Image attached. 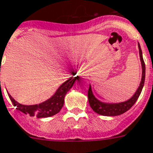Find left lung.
<instances>
[{
    "label": "left lung",
    "instance_id": "8db88e82",
    "mask_svg": "<svg viewBox=\"0 0 153 153\" xmlns=\"http://www.w3.org/2000/svg\"><path fill=\"white\" fill-rule=\"evenodd\" d=\"M139 51H140V57L141 64H142V79H141L140 85L138 88L137 91L133 95L132 97H131L129 100H127L124 102L117 103V104H108L100 102L94 97V94L92 93L91 87L89 85V91H88V97H89V105L93 109L94 112H96L98 114L104 116H116L125 113L126 111L130 110L131 106L137 101L138 97H140L141 91L143 89L144 81H145V64L143 61V55H142V51H141L140 46L139 44Z\"/></svg>",
    "mask_w": 153,
    "mask_h": 153
}]
</instances>
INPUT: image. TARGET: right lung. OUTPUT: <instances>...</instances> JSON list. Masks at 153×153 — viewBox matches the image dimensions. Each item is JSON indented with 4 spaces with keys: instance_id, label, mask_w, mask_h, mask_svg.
I'll return each instance as SVG.
<instances>
[{
    "instance_id": "add662e5",
    "label": "right lung",
    "mask_w": 153,
    "mask_h": 153,
    "mask_svg": "<svg viewBox=\"0 0 153 153\" xmlns=\"http://www.w3.org/2000/svg\"><path fill=\"white\" fill-rule=\"evenodd\" d=\"M74 76V75H73ZM76 76H72L68 81L60 85L58 90L56 92L50 99L47 100L44 102H42L39 105H22L13 99L10 94H8L11 102L14 106H17L18 111H22L26 114H30V116H35L37 118H47L51 117L59 113L61 108L64 105V97L75 83ZM1 83V82H0Z\"/></svg>"
}]
</instances>
